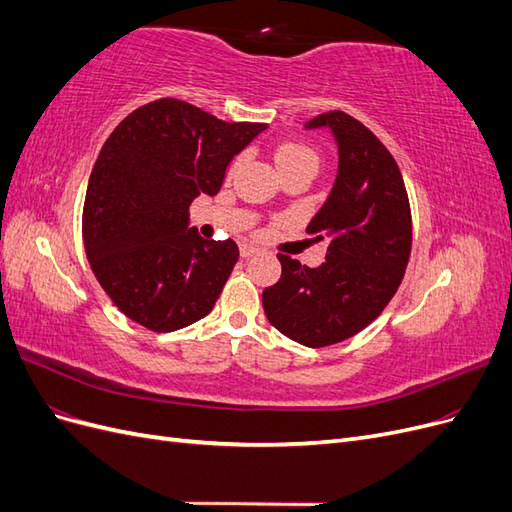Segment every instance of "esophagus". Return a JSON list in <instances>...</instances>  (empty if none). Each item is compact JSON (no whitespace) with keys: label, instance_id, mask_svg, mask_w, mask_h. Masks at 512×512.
<instances>
[{"label":"esophagus","instance_id":"1","mask_svg":"<svg viewBox=\"0 0 512 512\" xmlns=\"http://www.w3.org/2000/svg\"><path fill=\"white\" fill-rule=\"evenodd\" d=\"M254 254H258V247H254V245H250V243L241 245V256H243V258H250V256H254Z\"/></svg>","mask_w":512,"mask_h":512}]
</instances>
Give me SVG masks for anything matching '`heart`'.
Returning <instances> with one entry per match:
<instances>
[{"mask_svg":"<svg viewBox=\"0 0 512 512\" xmlns=\"http://www.w3.org/2000/svg\"><path fill=\"white\" fill-rule=\"evenodd\" d=\"M275 162L280 166L282 175L294 168H318L316 151L299 141H286L275 149Z\"/></svg>","mask_w":512,"mask_h":512,"instance_id":"b5f03b06","label":"heart"}]
</instances>
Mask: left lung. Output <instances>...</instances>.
Segmentation results:
<instances>
[{
	"instance_id": "1",
	"label": "left lung",
	"mask_w": 512,
	"mask_h": 512,
	"mask_svg": "<svg viewBox=\"0 0 512 512\" xmlns=\"http://www.w3.org/2000/svg\"><path fill=\"white\" fill-rule=\"evenodd\" d=\"M307 128H331L339 149L333 192L307 226L327 241V260L312 269L277 254L282 277L262 292V307L286 337L324 348L363 331L395 297L410 260L412 213L395 158L359 119L329 111Z\"/></svg>"
}]
</instances>
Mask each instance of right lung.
Wrapping results in <instances>:
<instances>
[{
  "instance_id": "obj_1",
  "label": "right lung",
  "mask_w": 512,
  "mask_h": 512,
  "mask_svg": "<svg viewBox=\"0 0 512 512\" xmlns=\"http://www.w3.org/2000/svg\"><path fill=\"white\" fill-rule=\"evenodd\" d=\"M265 128L160 98L106 138L85 194L83 243L96 280L130 320L168 333L211 312L239 247L190 230V205L220 192L228 162Z\"/></svg>"
}]
</instances>
